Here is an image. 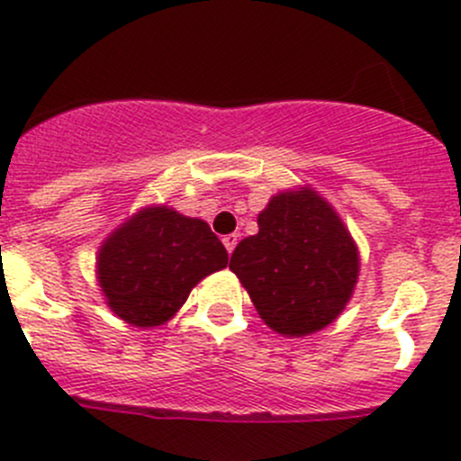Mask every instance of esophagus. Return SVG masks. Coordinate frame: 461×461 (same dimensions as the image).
I'll return each mask as SVG.
<instances>
[{"instance_id": "34e87169", "label": "esophagus", "mask_w": 461, "mask_h": 461, "mask_svg": "<svg viewBox=\"0 0 461 461\" xmlns=\"http://www.w3.org/2000/svg\"><path fill=\"white\" fill-rule=\"evenodd\" d=\"M222 243H225V248H227V252H234V248H236V243H239V236L236 234H227L225 239H222Z\"/></svg>"}]
</instances>
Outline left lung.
I'll return each mask as SVG.
<instances>
[{"label":"left lung","mask_w":461,"mask_h":461,"mask_svg":"<svg viewBox=\"0 0 461 461\" xmlns=\"http://www.w3.org/2000/svg\"><path fill=\"white\" fill-rule=\"evenodd\" d=\"M257 225L236 245L230 270L261 321L291 339L328 328L359 279V250L334 206L312 186L289 188L270 197Z\"/></svg>","instance_id":"obj_1"}]
</instances>
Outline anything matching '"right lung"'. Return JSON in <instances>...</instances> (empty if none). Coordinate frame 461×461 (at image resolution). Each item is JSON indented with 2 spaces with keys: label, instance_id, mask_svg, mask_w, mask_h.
<instances>
[{
  "label": "right lung",
  "instance_id": "right-lung-1",
  "mask_svg": "<svg viewBox=\"0 0 461 461\" xmlns=\"http://www.w3.org/2000/svg\"><path fill=\"white\" fill-rule=\"evenodd\" d=\"M227 261L225 245L204 221L149 204L106 236L95 273L111 312L148 330L170 321L193 286Z\"/></svg>",
  "mask_w": 461,
  "mask_h": 461
}]
</instances>
